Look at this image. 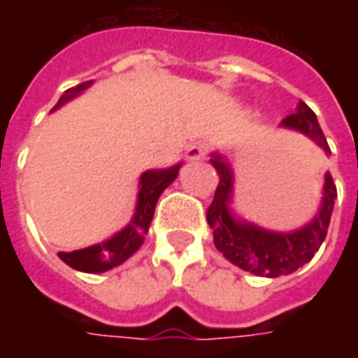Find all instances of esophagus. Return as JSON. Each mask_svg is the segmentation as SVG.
Masks as SVG:
<instances>
[{
	"label": "esophagus",
	"instance_id": "obj_1",
	"mask_svg": "<svg viewBox=\"0 0 358 358\" xmlns=\"http://www.w3.org/2000/svg\"><path fill=\"white\" fill-rule=\"evenodd\" d=\"M207 155V143L205 141H193L187 145L185 159L187 161H201Z\"/></svg>",
	"mask_w": 358,
	"mask_h": 358
}]
</instances>
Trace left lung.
<instances>
[{
  "mask_svg": "<svg viewBox=\"0 0 358 358\" xmlns=\"http://www.w3.org/2000/svg\"><path fill=\"white\" fill-rule=\"evenodd\" d=\"M281 127L307 135L327 155H331L317 115L307 103L299 101L295 113L282 119ZM211 165L219 173V185L215 191L213 203L207 209V223L213 229L215 247L223 253V257L243 271L268 279L291 275L305 263H309L327 237V229L337 199V187L333 183L331 173H324L323 197L317 215L301 229L282 233L268 231L241 219L231 207L235 179L229 161L223 155L213 153Z\"/></svg>",
  "mask_w": 358,
  "mask_h": 358,
  "instance_id": "8db88e82",
  "label": "left lung"
}]
</instances>
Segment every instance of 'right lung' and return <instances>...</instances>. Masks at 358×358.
<instances>
[{
    "label": "right lung",
    "mask_w": 358,
    "mask_h": 358,
    "mask_svg": "<svg viewBox=\"0 0 358 358\" xmlns=\"http://www.w3.org/2000/svg\"><path fill=\"white\" fill-rule=\"evenodd\" d=\"M91 83L93 81H85V83H79L76 87L65 91L51 111H55L67 101H71L79 93L87 90ZM179 169H181V163L167 167V169H149V171H145L139 177L137 205H135V213H133L129 225L117 231L113 237H109L103 243L91 245V247H85V249H77V251H71V253H57L59 259L65 265H69L76 271H81V273H105L109 268L125 263L131 255L143 245L145 235H147L149 225H151V219H153V213H155V205H157L159 197L177 179Z\"/></svg>",
    "instance_id": "right-lung-1"
}]
</instances>
